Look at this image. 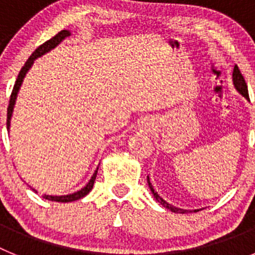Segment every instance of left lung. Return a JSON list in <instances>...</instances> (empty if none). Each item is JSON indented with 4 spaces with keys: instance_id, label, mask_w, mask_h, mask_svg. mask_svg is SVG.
<instances>
[{
    "instance_id": "obj_1",
    "label": "left lung",
    "mask_w": 255,
    "mask_h": 255,
    "mask_svg": "<svg viewBox=\"0 0 255 255\" xmlns=\"http://www.w3.org/2000/svg\"><path fill=\"white\" fill-rule=\"evenodd\" d=\"M233 76H234V84H235L236 89H238V91L240 92V93H242L243 96L245 97V98H248V100H249V93H248V85H247V83H245L244 76H243L242 71H240V69H239L238 65H235V67H234ZM147 181H148V185H149V188H150V191H152L153 195H154L155 200H158V202L162 204V206L166 207V208L170 209V211L176 212V213H189V212H190V211H186V209L176 208V207H173V206H171V204H168L167 202H164V200L162 199V198L159 197V195L157 194V193H155V191H154V189H153L152 184H150V181H149V177H148V179H147Z\"/></svg>"
}]
</instances>
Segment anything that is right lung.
Instances as JSON below:
<instances>
[{
  "instance_id": "add662e5",
  "label": "right lung",
  "mask_w": 255,
  "mask_h": 255,
  "mask_svg": "<svg viewBox=\"0 0 255 255\" xmlns=\"http://www.w3.org/2000/svg\"><path fill=\"white\" fill-rule=\"evenodd\" d=\"M69 35H70L69 30H61L60 33H57V34L55 35V37L51 38V39L47 40V42H44L43 44H40V46L38 47V48L35 49L33 53H31L30 57L26 60L25 65L21 67L19 75H17L16 82H15V85H13L12 92H11L10 101H8L7 123H6V125H7V130H8V128H10V119H11V115H12V110H13V105H15V100H16V94H17V92H19V88H20V85H21L22 79H24V76H25L26 71L30 69V66L33 65V62H34L35 58L40 57V56H43L46 52L51 51L52 48H55V47L57 46L58 43H60L61 40L65 39V38L69 37ZM97 172H98V168H97L96 172L93 173V176H92V179L89 180V182H88L87 185H85L84 188L82 189V190L76 191V193H74V194L61 195V197H53V195H46V194H44V195H42V197H43L44 199H47V200H52V202H60V203H67V202H74V200L82 199V198L85 197V195H87L88 193L92 190V188H93L94 181H96V177H97Z\"/></svg>"
}]
</instances>
